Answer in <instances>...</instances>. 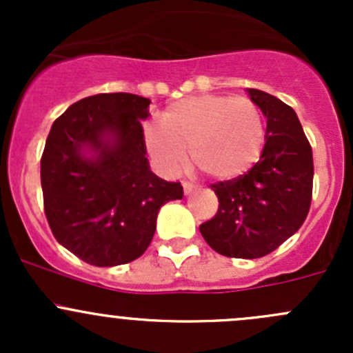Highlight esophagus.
<instances>
[{
    "label": "esophagus",
    "instance_id": "1",
    "mask_svg": "<svg viewBox=\"0 0 353 353\" xmlns=\"http://www.w3.org/2000/svg\"><path fill=\"white\" fill-rule=\"evenodd\" d=\"M183 190H184V194H190V193H193L194 190H196V186H194V184H191V183H183Z\"/></svg>",
    "mask_w": 353,
    "mask_h": 353
}]
</instances>
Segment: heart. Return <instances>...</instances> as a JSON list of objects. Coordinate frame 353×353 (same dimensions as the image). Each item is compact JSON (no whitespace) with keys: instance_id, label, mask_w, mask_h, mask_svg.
<instances>
[{"instance_id":"b5f03b06","label":"heart","mask_w":353,"mask_h":353,"mask_svg":"<svg viewBox=\"0 0 353 353\" xmlns=\"http://www.w3.org/2000/svg\"><path fill=\"white\" fill-rule=\"evenodd\" d=\"M265 119L248 97L199 95L174 102L162 114V126L148 124L145 148L155 165L167 176L191 160L213 181L243 176L261 157L265 147Z\"/></svg>"}]
</instances>
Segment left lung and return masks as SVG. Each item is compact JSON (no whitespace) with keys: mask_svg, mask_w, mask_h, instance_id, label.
I'll return each mask as SVG.
<instances>
[{"mask_svg":"<svg viewBox=\"0 0 353 353\" xmlns=\"http://www.w3.org/2000/svg\"><path fill=\"white\" fill-rule=\"evenodd\" d=\"M248 95L266 117L265 147L244 176L213 184L219 212L199 232L219 254L254 259L301 229L311 206L314 165L295 110L263 90L248 88Z\"/></svg>","mask_w":353,"mask_h":353,"instance_id":"obj_1","label":"left lung"}]
</instances>
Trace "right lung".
<instances>
[{
	"label": "right lung",
	"instance_id": "obj_1",
	"mask_svg": "<svg viewBox=\"0 0 353 353\" xmlns=\"http://www.w3.org/2000/svg\"><path fill=\"white\" fill-rule=\"evenodd\" d=\"M150 99L97 94L52 124L41 160L44 212L56 241L94 266L140 258L160 206L183 198L181 183L150 170L141 121Z\"/></svg>",
	"mask_w": 353,
	"mask_h": 353
}]
</instances>
